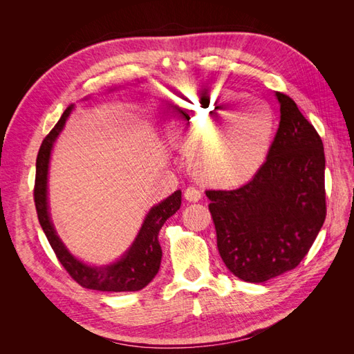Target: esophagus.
<instances>
[{
  "label": "esophagus",
  "mask_w": 354,
  "mask_h": 354,
  "mask_svg": "<svg viewBox=\"0 0 354 354\" xmlns=\"http://www.w3.org/2000/svg\"><path fill=\"white\" fill-rule=\"evenodd\" d=\"M183 196H185V199L189 201V202H198L202 198V194H201L199 189H196L194 187H188L187 189L183 191Z\"/></svg>",
  "instance_id": "obj_1"
}]
</instances>
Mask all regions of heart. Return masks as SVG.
<instances>
[{
  "label": "heart",
  "instance_id": "obj_1",
  "mask_svg": "<svg viewBox=\"0 0 354 354\" xmlns=\"http://www.w3.org/2000/svg\"><path fill=\"white\" fill-rule=\"evenodd\" d=\"M171 122V136L189 155L201 182L230 188L250 180L264 165L275 136V116L245 93L214 88L187 99Z\"/></svg>",
  "mask_w": 354,
  "mask_h": 354
}]
</instances>
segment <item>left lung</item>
<instances>
[{
  "label": "left lung",
  "instance_id": "obj_1",
  "mask_svg": "<svg viewBox=\"0 0 354 354\" xmlns=\"http://www.w3.org/2000/svg\"><path fill=\"white\" fill-rule=\"evenodd\" d=\"M275 96L280 126L261 169L238 189L207 191L219 255L247 283L299 266L327 212L322 138L291 97Z\"/></svg>",
  "mask_w": 354,
  "mask_h": 354
}]
</instances>
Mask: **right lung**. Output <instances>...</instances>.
Instances as JSON below:
<instances>
[{"label": "right lung", "instance_id": "right-lung-1", "mask_svg": "<svg viewBox=\"0 0 354 354\" xmlns=\"http://www.w3.org/2000/svg\"><path fill=\"white\" fill-rule=\"evenodd\" d=\"M73 110L70 104L60 120L51 132L44 138L35 162V183H34V202L40 225L48 239L53 251L57 255L60 264L66 268L74 281L84 288L97 291H139L151 283L159 271L162 250L158 241L159 231L167 218H171L180 208V191L174 192L165 201L158 203L146 215L143 225L126 254L113 263L104 267H91L74 258L62 243V239L54 231L50 221L47 203V175L53 145L63 130L67 118Z\"/></svg>", "mask_w": 354, "mask_h": 354}]
</instances>
